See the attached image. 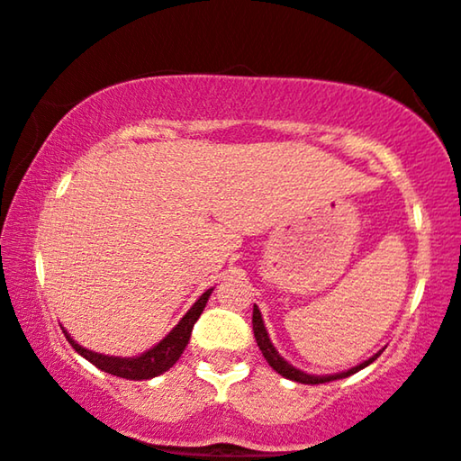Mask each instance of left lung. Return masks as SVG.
<instances>
[{
	"label": "left lung",
	"instance_id": "8db88e82",
	"mask_svg": "<svg viewBox=\"0 0 461 461\" xmlns=\"http://www.w3.org/2000/svg\"><path fill=\"white\" fill-rule=\"evenodd\" d=\"M252 326H254V337H256V343H258V348L262 351V356H265V360L268 362V366H271L275 373H279L285 379L290 381H296V384H304V385H320V384H328V381H337V379H345V376L357 373V370L366 368L368 364H373L376 357L384 354V349L376 351L375 356H370L368 360H364L357 364V366L349 368V370H343V373H334V375H309L304 373V370L292 366L288 360H284L282 354H279L277 349H275V345L271 343V339H268V332H267V326H265V320H262V313L260 309L254 304V315H252Z\"/></svg>",
	"mask_w": 461,
	"mask_h": 461
}]
</instances>
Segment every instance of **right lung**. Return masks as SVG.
Segmentation results:
<instances>
[{"mask_svg": "<svg viewBox=\"0 0 461 461\" xmlns=\"http://www.w3.org/2000/svg\"><path fill=\"white\" fill-rule=\"evenodd\" d=\"M212 292H213V288L203 292V294L199 296V301H196L193 307L188 309V313L177 321V326L173 328V330L167 334L165 339H160L154 348L143 351V354H140V356H133V357L97 354V351H91V349L82 348L80 343H76L65 328H61V330L65 334V339L71 343V348H74L82 357H86L88 362L95 364L99 370H104V373H110L113 376H121V379H131V381L154 379V376L167 373V370H169L173 364L179 360V356L184 354V349H186V345L190 340V334H193L194 321L201 318L203 309H205Z\"/></svg>", "mask_w": 461, "mask_h": 461, "instance_id": "add662e5", "label": "right lung"}]
</instances>
